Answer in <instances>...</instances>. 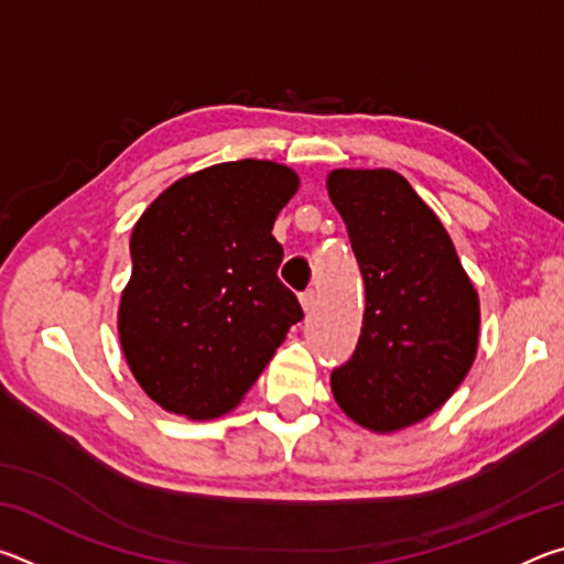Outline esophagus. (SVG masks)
Listing matches in <instances>:
<instances>
[{
	"instance_id": "esophagus-1",
	"label": "esophagus",
	"mask_w": 564,
	"mask_h": 564,
	"mask_svg": "<svg viewBox=\"0 0 564 564\" xmlns=\"http://www.w3.org/2000/svg\"><path fill=\"white\" fill-rule=\"evenodd\" d=\"M316 303H318L316 291H305V293L301 295V305H303L305 313H311L313 308H316Z\"/></svg>"
}]
</instances>
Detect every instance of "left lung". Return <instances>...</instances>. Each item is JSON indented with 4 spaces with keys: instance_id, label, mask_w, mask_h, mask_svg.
I'll return each instance as SVG.
<instances>
[{
    "instance_id": "obj_1",
    "label": "left lung",
    "mask_w": 564,
    "mask_h": 564,
    "mask_svg": "<svg viewBox=\"0 0 564 564\" xmlns=\"http://www.w3.org/2000/svg\"><path fill=\"white\" fill-rule=\"evenodd\" d=\"M326 188L366 283L358 346L330 390L352 423L393 433L435 413L470 373L480 299L441 218L398 171L333 169Z\"/></svg>"
}]
</instances>
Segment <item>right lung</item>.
Instances as JSON below:
<instances>
[{"instance_id":"obj_1","label":"right lung","mask_w":564,"mask_h":564,"mask_svg":"<svg viewBox=\"0 0 564 564\" xmlns=\"http://www.w3.org/2000/svg\"><path fill=\"white\" fill-rule=\"evenodd\" d=\"M299 186L275 161H226L174 181L133 226L119 343L166 413L234 410L303 318L275 275L283 248L271 234Z\"/></svg>"}]
</instances>
